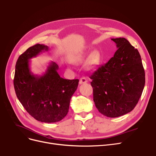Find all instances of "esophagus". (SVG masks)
I'll use <instances>...</instances> for the list:
<instances>
[{
  "mask_svg": "<svg viewBox=\"0 0 156 156\" xmlns=\"http://www.w3.org/2000/svg\"><path fill=\"white\" fill-rule=\"evenodd\" d=\"M87 83V80L86 79L85 77H82L79 80V84H84V83Z\"/></svg>",
  "mask_w": 156,
  "mask_h": 156,
  "instance_id": "obj_1",
  "label": "esophagus"
}]
</instances>
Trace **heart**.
Listing matches in <instances>:
<instances>
[{
	"mask_svg": "<svg viewBox=\"0 0 156 156\" xmlns=\"http://www.w3.org/2000/svg\"><path fill=\"white\" fill-rule=\"evenodd\" d=\"M86 56H87V53L83 52V53L78 55L76 57L74 58V62L75 63H77V64L81 63L84 60V58H86ZM98 60H99L98 51L96 50L92 51L91 53H90L88 57L87 58V63H86L87 68L88 69L93 68L98 64Z\"/></svg>",
	"mask_w": 156,
	"mask_h": 156,
	"instance_id": "b5f03b06",
	"label": "heart"
}]
</instances>
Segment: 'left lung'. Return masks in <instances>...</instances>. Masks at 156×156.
<instances>
[{
  "label": "left lung",
  "instance_id": "1",
  "mask_svg": "<svg viewBox=\"0 0 156 156\" xmlns=\"http://www.w3.org/2000/svg\"><path fill=\"white\" fill-rule=\"evenodd\" d=\"M114 56L91 75L95 105L102 115L116 118L131 112L139 100L145 73L138 50L124 37L112 38Z\"/></svg>",
  "mask_w": 156,
  "mask_h": 156
}]
</instances>
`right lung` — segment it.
<instances>
[{"instance_id": "right-lung-1", "label": "right lung", "mask_w": 156, "mask_h": 156, "mask_svg": "<svg viewBox=\"0 0 156 156\" xmlns=\"http://www.w3.org/2000/svg\"><path fill=\"white\" fill-rule=\"evenodd\" d=\"M49 47L36 44L18 58L13 85L19 101L37 120L53 123L67 115L71 98L76 90L79 79H65L57 72L58 66L51 62L41 75H34L30 68V59Z\"/></svg>"}]
</instances>
